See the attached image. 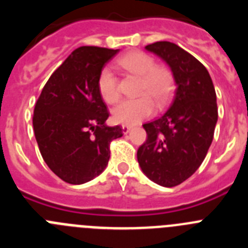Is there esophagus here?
Instances as JSON below:
<instances>
[{
    "label": "esophagus",
    "mask_w": 248,
    "mask_h": 248,
    "mask_svg": "<svg viewBox=\"0 0 248 248\" xmlns=\"http://www.w3.org/2000/svg\"><path fill=\"white\" fill-rule=\"evenodd\" d=\"M122 129H123V133H124V134H128L129 131L131 130V126L130 125H123Z\"/></svg>",
    "instance_id": "esophagus-1"
}]
</instances>
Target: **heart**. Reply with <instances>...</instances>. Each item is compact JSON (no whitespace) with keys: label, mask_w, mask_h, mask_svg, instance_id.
<instances>
[{"label":"heart","mask_w":248,"mask_h":248,"mask_svg":"<svg viewBox=\"0 0 248 248\" xmlns=\"http://www.w3.org/2000/svg\"><path fill=\"white\" fill-rule=\"evenodd\" d=\"M118 65L128 73L139 77L137 95L139 98L124 100L113 109L111 117L119 124H137L140 120L150 117L154 111V100L163 105L172 91V73L164 65H155L154 58L141 50H131L120 58ZM98 91L100 97L108 104H114L119 99L117 77L110 68L105 67L98 76Z\"/></svg>","instance_id":"heart-1"}]
</instances>
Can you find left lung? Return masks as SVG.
<instances>
[{"mask_svg": "<svg viewBox=\"0 0 248 248\" xmlns=\"http://www.w3.org/2000/svg\"><path fill=\"white\" fill-rule=\"evenodd\" d=\"M146 50L165 61L175 79L169 109L144 124L145 143L138 149L144 174L165 187L184 183L199 169L217 123L216 92L205 65L171 42H155Z\"/></svg>", "mask_w": 248, "mask_h": 248, "instance_id": "left-lung-1", "label": "left lung"}]
</instances>
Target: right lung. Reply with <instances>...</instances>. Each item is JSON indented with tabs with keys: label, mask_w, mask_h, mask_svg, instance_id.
Returning <instances> with one entry per match:
<instances>
[{
	"label": "right lung",
	"mask_w": 248,
	"mask_h": 248,
	"mask_svg": "<svg viewBox=\"0 0 248 248\" xmlns=\"http://www.w3.org/2000/svg\"><path fill=\"white\" fill-rule=\"evenodd\" d=\"M119 49L84 46L74 49L49 77L33 111L37 144L48 168L73 185L104 171L110 141L123 137L107 126L109 111L98 91V76Z\"/></svg>",
	"instance_id": "obj_1"
}]
</instances>
